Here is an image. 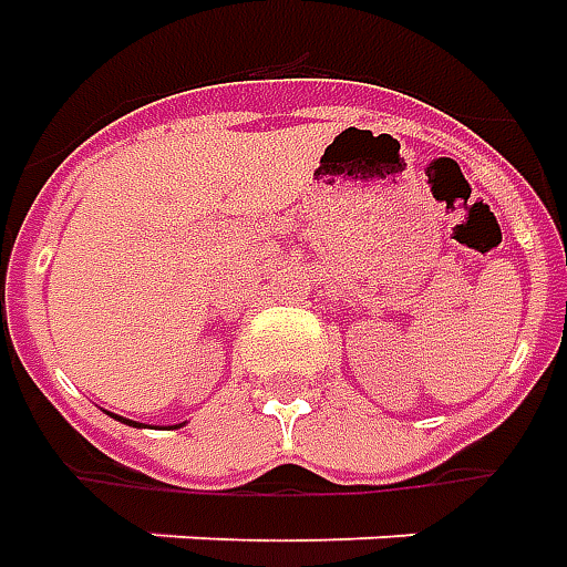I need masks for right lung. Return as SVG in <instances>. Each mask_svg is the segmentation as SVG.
Listing matches in <instances>:
<instances>
[{"label": "right lung", "mask_w": 567, "mask_h": 567, "mask_svg": "<svg viewBox=\"0 0 567 567\" xmlns=\"http://www.w3.org/2000/svg\"><path fill=\"white\" fill-rule=\"evenodd\" d=\"M114 419H121V422H126V425H136V422H130V419H123V415H114Z\"/></svg>", "instance_id": "1"}]
</instances>
